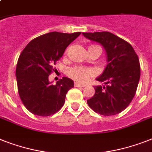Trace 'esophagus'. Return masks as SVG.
Returning a JSON list of instances; mask_svg holds the SVG:
<instances>
[{
	"mask_svg": "<svg viewBox=\"0 0 152 152\" xmlns=\"http://www.w3.org/2000/svg\"><path fill=\"white\" fill-rule=\"evenodd\" d=\"M74 86L76 87H84V85L83 84H81V83H79L76 82L75 83H74Z\"/></svg>",
	"mask_w": 152,
	"mask_h": 152,
	"instance_id": "esophagus-1",
	"label": "esophagus"
}]
</instances>
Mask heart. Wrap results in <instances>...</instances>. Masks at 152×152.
<instances>
[{
  "label": "heart",
  "mask_w": 152,
  "mask_h": 152,
  "mask_svg": "<svg viewBox=\"0 0 152 152\" xmlns=\"http://www.w3.org/2000/svg\"><path fill=\"white\" fill-rule=\"evenodd\" d=\"M94 72L92 69L88 68L81 67V66H75L71 68L68 71V75L72 79L75 80L77 82H85L90 76H93Z\"/></svg>",
  "instance_id": "heart-1"
}]
</instances>
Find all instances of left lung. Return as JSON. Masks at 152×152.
<instances>
[{"label": "left lung", "instance_id": "8db88e82", "mask_svg": "<svg viewBox=\"0 0 152 152\" xmlns=\"http://www.w3.org/2000/svg\"><path fill=\"white\" fill-rule=\"evenodd\" d=\"M85 37L104 48L107 57L105 69L96 80L105 86H95V94L87 100L91 109L103 115H114L130 104L140 80L137 55L126 40L109 32L83 33Z\"/></svg>", "mask_w": 152, "mask_h": 152}]
</instances>
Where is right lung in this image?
<instances>
[{
	"instance_id": "1",
	"label": "right lung",
	"mask_w": 152,
	"mask_h": 152,
	"mask_svg": "<svg viewBox=\"0 0 152 152\" xmlns=\"http://www.w3.org/2000/svg\"><path fill=\"white\" fill-rule=\"evenodd\" d=\"M80 32H51L33 39L18 58L16 80L18 94L25 107L40 116H49L64 105L66 94L74 87L73 80L63 77L53 85L48 80L56 61Z\"/></svg>"
}]
</instances>
